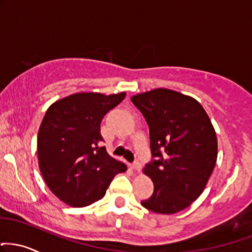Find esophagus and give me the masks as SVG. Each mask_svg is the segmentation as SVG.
<instances>
[{"label":"esophagus","mask_w":252,"mask_h":252,"mask_svg":"<svg viewBox=\"0 0 252 252\" xmlns=\"http://www.w3.org/2000/svg\"><path fill=\"white\" fill-rule=\"evenodd\" d=\"M131 169H134L135 171H141V169H142V164L139 162H135V163H132L131 164Z\"/></svg>","instance_id":"esophagus-1"}]
</instances>
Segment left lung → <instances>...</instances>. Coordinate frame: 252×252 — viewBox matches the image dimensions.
I'll return each mask as SVG.
<instances>
[{
  "label": "left lung",
  "mask_w": 252,
  "mask_h": 252,
  "mask_svg": "<svg viewBox=\"0 0 252 252\" xmlns=\"http://www.w3.org/2000/svg\"><path fill=\"white\" fill-rule=\"evenodd\" d=\"M131 102L149 126L154 158L143 169L154 192L141 204L156 214L178 213L201 196L216 165L210 118L195 98L164 88L137 94Z\"/></svg>",
  "instance_id": "1"
}]
</instances>
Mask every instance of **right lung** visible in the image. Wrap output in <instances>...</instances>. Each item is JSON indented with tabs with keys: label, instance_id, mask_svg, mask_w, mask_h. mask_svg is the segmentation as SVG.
Listing matches in <instances>:
<instances>
[{
	"label": "right lung",
	"instance_id": "1",
	"mask_svg": "<svg viewBox=\"0 0 252 252\" xmlns=\"http://www.w3.org/2000/svg\"><path fill=\"white\" fill-rule=\"evenodd\" d=\"M126 93H77L50 105L37 136L38 166L48 188L70 207L93 204L105 195L113 178L126 170L99 147L101 121Z\"/></svg>",
	"mask_w": 252,
	"mask_h": 252
}]
</instances>
